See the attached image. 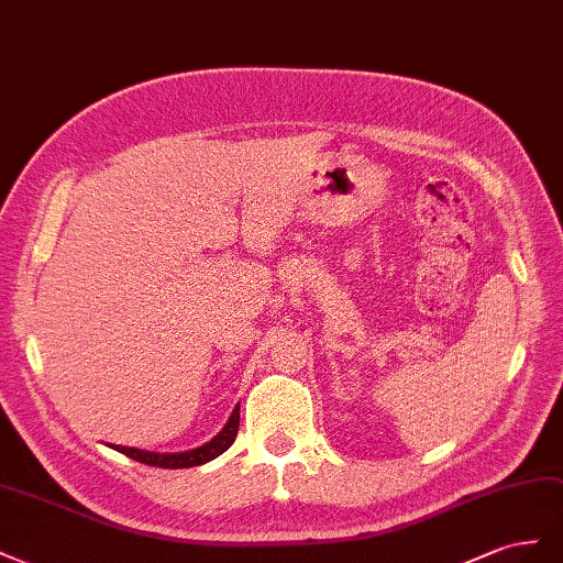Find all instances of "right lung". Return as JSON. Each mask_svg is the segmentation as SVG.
<instances>
[{"label":"right lung","mask_w":563,"mask_h":563,"mask_svg":"<svg viewBox=\"0 0 563 563\" xmlns=\"http://www.w3.org/2000/svg\"><path fill=\"white\" fill-rule=\"evenodd\" d=\"M238 424H240V410L235 408L231 420L227 422V427H223L217 437L205 443L200 448H196V451H188V453H176V455H159V453H146V451H136V448H124V445H112L115 448L118 453L132 457L136 462H143V464H151V467H163V470H184V467H198V464H205L214 460L217 455H221L223 451H229L231 443L235 441L238 437Z\"/></svg>","instance_id":"1"}]
</instances>
